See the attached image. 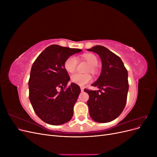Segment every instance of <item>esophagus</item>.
Masks as SVG:
<instances>
[{"mask_svg": "<svg viewBox=\"0 0 157 157\" xmlns=\"http://www.w3.org/2000/svg\"><path fill=\"white\" fill-rule=\"evenodd\" d=\"M84 88L83 87H80V90H81V92H84Z\"/></svg>", "mask_w": 157, "mask_h": 157, "instance_id": "1", "label": "esophagus"}]
</instances>
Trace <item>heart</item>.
Segmentation results:
<instances>
[{
    "instance_id": "obj_1",
    "label": "heart",
    "mask_w": 157,
    "mask_h": 157,
    "mask_svg": "<svg viewBox=\"0 0 157 157\" xmlns=\"http://www.w3.org/2000/svg\"><path fill=\"white\" fill-rule=\"evenodd\" d=\"M84 59L86 60L90 65L89 71L93 74L97 73V65L98 59L97 56L94 54H85L82 56ZM78 64V58L75 56H71L65 59L64 62V67L69 73H74L77 69ZM71 81L79 86H84L85 84L91 82L92 80V76L89 74L75 73L71 76Z\"/></svg>"
}]
</instances>
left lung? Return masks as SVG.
I'll return each mask as SVG.
<instances>
[{
  "label": "left lung",
  "instance_id": "left-lung-1",
  "mask_svg": "<svg viewBox=\"0 0 157 157\" xmlns=\"http://www.w3.org/2000/svg\"><path fill=\"white\" fill-rule=\"evenodd\" d=\"M87 50L98 54L102 63L100 76L92 84L99 90L84 89L89 95V114L96 122H111L121 115L126 105L129 88L128 71L119 57L105 47L98 45Z\"/></svg>",
  "mask_w": 157,
  "mask_h": 157
}]
</instances>
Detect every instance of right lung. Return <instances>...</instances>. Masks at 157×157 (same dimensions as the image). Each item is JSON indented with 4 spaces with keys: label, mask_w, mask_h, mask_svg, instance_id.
Instances as JSON below:
<instances>
[{
    "label": "right lung",
    "mask_w": 157,
    "mask_h": 157,
    "mask_svg": "<svg viewBox=\"0 0 157 157\" xmlns=\"http://www.w3.org/2000/svg\"><path fill=\"white\" fill-rule=\"evenodd\" d=\"M82 50L53 44L42 51L33 63L29 80V100L42 121L52 125L69 122L80 92L77 84L67 87L70 77L64 67L68 57ZM61 87L60 92L57 89Z\"/></svg>",
    "instance_id": "add662e5"
}]
</instances>
